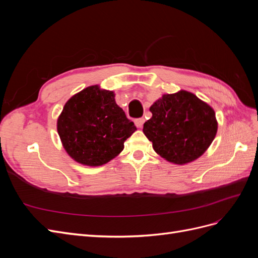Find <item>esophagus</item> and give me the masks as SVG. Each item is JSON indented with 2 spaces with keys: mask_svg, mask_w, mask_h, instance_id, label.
Instances as JSON below:
<instances>
[{
  "mask_svg": "<svg viewBox=\"0 0 258 258\" xmlns=\"http://www.w3.org/2000/svg\"><path fill=\"white\" fill-rule=\"evenodd\" d=\"M144 121H145V119L143 118V117H141V118H138V119H136V120H135V123H136V126H137L138 128H141V127L143 126Z\"/></svg>",
  "mask_w": 258,
  "mask_h": 258,
  "instance_id": "1",
  "label": "esophagus"
}]
</instances>
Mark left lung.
<instances>
[{"label":"left lung","mask_w":258,"mask_h":258,"mask_svg":"<svg viewBox=\"0 0 258 258\" xmlns=\"http://www.w3.org/2000/svg\"><path fill=\"white\" fill-rule=\"evenodd\" d=\"M153 116L143 132L155 152L166 160L184 165L204 154L217 131L213 108L191 92L163 95L150 107Z\"/></svg>","instance_id":"obj_1"}]
</instances>
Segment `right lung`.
<instances>
[{
	"label": "right lung",
	"instance_id": "add662e5",
	"mask_svg": "<svg viewBox=\"0 0 258 258\" xmlns=\"http://www.w3.org/2000/svg\"><path fill=\"white\" fill-rule=\"evenodd\" d=\"M57 129L74 160L96 167L116 157L137 127L116 104L113 91L90 86L66 103Z\"/></svg>",
	"mask_w": 258,
	"mask_h": 258
}]
</instances>
